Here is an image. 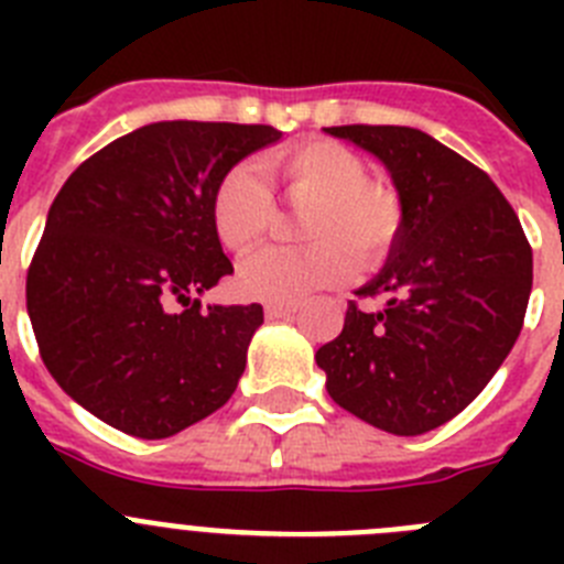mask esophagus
<instances>
[{
	"mask_svg": "<svg viewBox=\"0 0 564 564\" xmlns=\"http://www.w3.org/2000/svg\"><path fill=\"white\" fill-rule=\"evenodd\" d=\"M296 311H299V305H265L268 318H285V316H293Z\"/></svg>",
	"mask_w": 564,
	"mask_h": 564,
	"instance_id": "esophagus-1",
	"label": "esophagus"
}]
</instances>
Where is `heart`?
<instances>
[{"instance_id":"b5f03b06","label":"heart","mask_w":564,"mask_h":564,"mask_svg":"<svg viewBox=\"0 0 564 564\" xmlns=\"http://www.w3.org/2000/svg\"><path fill=\"white\" fill-rule=\"evenodd\" d=\"M302 214V248H265L237 273L242 296L268 305H296L322 288L372 265L401 231V200L390 186L370 181L367 163L352 149L311 141L268 154L257 166L242 163L223 174L212 197V223L223 246L246 253L265 237L273 220L271 188Z\"/></svg>"}]
</instances>
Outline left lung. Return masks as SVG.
I'll list each match as a JSON object with an SVG mask.
<instances>
[{"label":"left lung","mask_w":564,"mask_h":564,"mask_svg":"<svg viewBox=\"0 0 564 564\" xmlns=\"http://www.w3.org/2000/svg\"><path fill=\"white\" fill-rule=\"evenodd\" d=\"M390 172L401 231L318 347L338 406L392 435H423L482 392L522 330L534 259L514 208L482 169L412 127H327Z\"/></svg>","instance_id":"left-lung-1"}]
</instances>
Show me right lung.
Returning a JSON list of instances; mask_svg holds the SVG:
<instances>
[{
    "instance_id": "add662e5",
    "label": "right lung",
    "mask_w": 564,
    "mask_h": 564,
    "mask_svg": "<svg viewBox=\"0 0 564 564\" xmlns=\"http://www.w3.org/2000/svg\"><path fill=\"white\" fill-rule=\"evenodd\" d=\"M279 138L262 123H147L56 194L28 271V316L50 376L115 430L172 437L237 390L262 305L192 296L234 273L214 188Z\"/></svg>"
}]
</instances>
